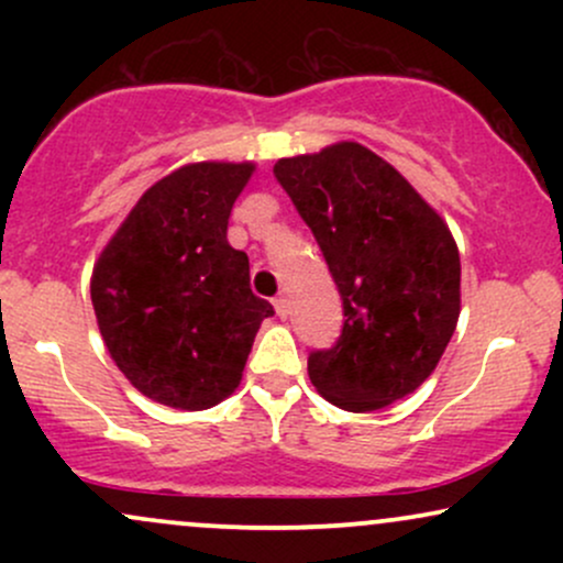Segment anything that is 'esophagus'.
Segmentation results:
<instances>
[{
    "label": "esophagus",
    "mask_w": 563,
    "mask_h": 563,
    "mask_svg": "<svg viewBox=\"0 0 563 563\" xmlns=\"http://www.w3.org/2000/svg\"><path fill=\"white\" fill-rule=\"evenodd\" d=\"M275 312L280 314V318H288V314H290V301H288L286 294L277 296V299H275Z\"/></svg>",
    "instance_id": "esophagus-1"
}]
</instances>
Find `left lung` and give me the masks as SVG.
<instances>
[{
    "instance_id": "8db88e82",
    "label": "left lung",
    "mask_w": 563,
    "mask_h": 563,
    "mask_svg": "<svg viewBox=\"0 0 563 563\" xmlns=\"http://www.w3.org/2000/svg\"><path fill=\"white\" fill-rule=\"evenodd\" d=\"M275 177L344 301L339 344L309 354L312 386L349 412L412 394L434 373L461 314V254L448 222L360 142L280 158Z\"/></svg>"
}]
</instances>
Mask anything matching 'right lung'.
Segmentation results:
<instances>
[{
	"label": "right lung",
	"instance_id": "obj_1",
	"mask_svg": "<svg viewBox=\"0 0 563 563\" xmlns=\"http://www.w3.org/2000/svg\"><path fill=\"white\" fill-rule=\"evenodd\" d=\"M256 164L198 161L147 187L92 269L97 328L134 389L209 410L243 378L273 303L254 296L228 219Z\"/></svg>",
	"mask_w": 563,
	"mask_h": 563
}]
</instances>
